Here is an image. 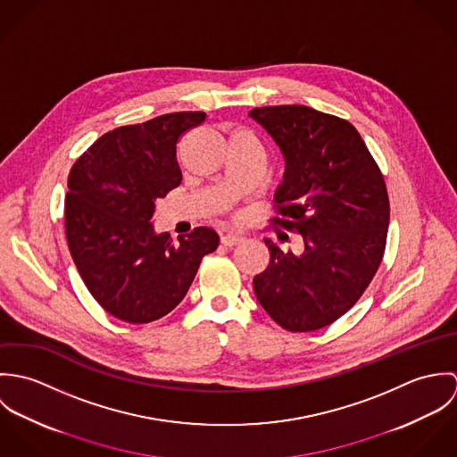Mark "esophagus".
<instances>
[{
	"label": "esophagus",
	"instance_id": "1",
	"mask_svg": "<svg viewBox=\"0 0 457 457\" xmlns=\"http://www.w3.org/2000/svg\"><path fill=\"white\" fill-rule=\"evenodd\" d=\"M221 245L223 246H228V248H232V246H237V245H241L245 239L241 237V236H234V234H225V236H221Z\"/></svg>",
	"mask_w": 457,
	"mask_h": 457
}]
</instances>
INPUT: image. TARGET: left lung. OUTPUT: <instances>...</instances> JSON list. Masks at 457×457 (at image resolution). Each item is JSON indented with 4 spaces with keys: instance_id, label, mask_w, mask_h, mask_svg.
<instances>
[{
    "instance_id": "obj_1",
    "label": "left lung",
    "mask_w": 457,
    "mask_h": 457,
    "mask_svg": "<svg viewBox=\"0 0 457 457\" xmlns=\"http://www.w3.org/2000/svg\"><path fill=\"white\" fill-rule=\"evenodd\" d=\"M250 116L285 156L272 225L303 236L301 255L270 252L253 290L290 332L330 326L364 294L387 243L389 195L380 167L346 120L306 105L255 107Z\"/></svg>"
}]
</instances>
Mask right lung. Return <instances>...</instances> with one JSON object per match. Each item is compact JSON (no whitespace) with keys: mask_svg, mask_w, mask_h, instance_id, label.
Returning a JSON list of instances; mask_svg holds the SVG:
<instances>
[{"mask_svg":"<svg viewBox=\"0 0 457 457\" xmlns=\"http://www.w3.org/2000/svg\"><path fill=\"white\" fill-rule=\"evenodd\" d=\"M205 112H172L104 133L71 167L65 198L70 255L96 303L129 324H149L187 295L198 265L218 248L212 228L196 227L174 245L156 234V200L179 187L183 133Z\"/></svg>","mask_w":457,"mask_h":457,"instance_id":"1","label":"right lung"}]
</instances>
